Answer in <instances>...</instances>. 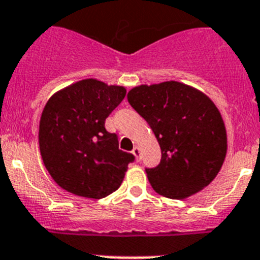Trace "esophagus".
Returning a JSON list of instances; mask_svg holds the SVG:
<instances>
[{
	"label": "esophagus",
	"instance_id": "1",
	"mask_svg": "<svg viewBox=\"0 0 260 260\" xmlns=\"http://www.w3.org/2000/svg\"><path fill=\"white\" fill-rule=\"evenodd\" d=\"M132 152H133V155L135 156V158H137L138 161H139V160H141V148H139L138 146H135L134 150H133Z\"/></svg>",
	"mask_w": 260,
	"mask_h": 260
}]
</instances>
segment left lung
<instances>
[{
  "label": "left lung",
  "mask_w": 260,
  "mask_h": 260,
  "mask_svg": "<svg viewBox=\"0 0 260 260\" xmlns=\"http://www.w3.org/2000/svg\"><path fill=\"white\" fill-rule=\"evenodd\" d=\"M133 108L151 126L161 160L147 168L157 194L185 199L210 185L226 155V130L208 96L180 82L134 87L127 93Z\"/></svg>",
  "instance_id": "1"
}]
</instances>
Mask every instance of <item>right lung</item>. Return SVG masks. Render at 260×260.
<instances>
[{"instance_id": "obj_1", "label": "right lung", "mask_w": 260, "mask_h": 260, "mask_svg": "<svg viewBox=\"0 0 260 260\" xmlns=\"http://www.w3.org/2000/svg\"><path fill=\"white\" fill-rule=\"evenodd\" d=\"M125 95V87L83 79L48 100L39 146L47 171L62 189L102 199L121 186L135 157L119 150L117 135L105 130V119Z\"/></svg>"}]
</instances>
